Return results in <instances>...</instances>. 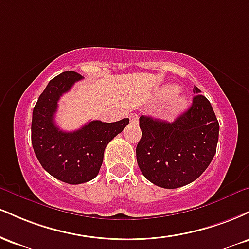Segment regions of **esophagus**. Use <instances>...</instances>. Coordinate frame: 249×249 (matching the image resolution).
Here are the masks:
<instances>
[{"label": "esophagus", "mask_w": 249, "mask_h": 249, "mask_svg": "<svg viewBox=\"0 0 249 249\" xmlns=\"http://www.w3.org/2000/svg\"><path fill=\"white\" fill-rule=\"evenodd\" d=\"M130 121H131V123H133V124H137V123H138V115H136V113H131L130 116Z\"/></svg>", "instance_id": "esophagus-1"}]
</instances>
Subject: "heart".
I'll use <instances>...</instances> for the list:
<instances>
[{"label": "heart", "instance_id": "b5f03b06", "mask_svg": "<svg viewBox=\"0 0 249 249\" xmlns=\"http://www.w3.org/2000/svg\"><path fill=\"white\" fill-rule=\"evenodd\" d=\"M156 98L158 101H167V99L172 98V102L170 104V111L171 115H178V113L181 112L185 107H186L187 102L184 97H181L178 93V87L173 84H167L164 85L157 91Z\"/></svg>", "mask_w": 249, "mask_h": 249}]
</instances>
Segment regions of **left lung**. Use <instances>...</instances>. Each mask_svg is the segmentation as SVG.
<instances>
[{
  "mask_svg": "<svg viewBox=\"0 0 249 249\" xmlns=\"http://www.w3.org/2000/svg\"><path fill=\"white\" fill-rule=\"evenodd\" d=\"M193 92L191 107L172 123L139 118L137 162L145 178L159 187L178 188L194 181L216 152L219 122L201 91L194 87Z\"/></svg>",
  "mask_w": 249,
  "mask_h": 249,
  "instance_id": "obj_1",
  "label": "left lung"
}]
</instances>
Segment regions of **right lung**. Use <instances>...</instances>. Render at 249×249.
Segmentation results:
<instances>
[{
    "instance_id": "1",
    "label": "right lung",
    "mask_w": 249,
    "mask_h": 249,
    "mask_svg": "<svg viewBox=\"0 0 249 249\" xmlns=\"http://www.w3.org/2000/svg\"><path fill=\"white\" fill-rule=\"evenodd\" d=\"M82 78L75 71H65L51 79L38 97L31 122V142L42 167L71 185L96 178L107 145L130 122L128 118L115 123L92 121L73 132L59 130L55 124L57 103Z\"/></svg>"
}]
</instances>
